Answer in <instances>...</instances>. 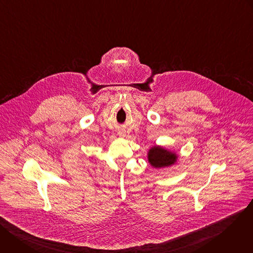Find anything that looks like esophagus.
<instances>
[{"label": "esophagus", "instance_id": "obj_1", "mask_svg": "<svg viewBox=\"0 0 253 253\" xmlns=\"http://www.w3.org/2000/svg\"><path fill=\"white\" fill-rule=\"evenodd\" d=\"M119 135L120 136H124V132H119Z\"/></svg>", "mask_w": 253, "mask_h": 253}]
</instances>
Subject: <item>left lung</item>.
Returning <instances> with one entry per match:
<instances>
[{
    "label": "left lung",
    "instance_id": "obj_1",
    "mask_svg": "<svg viewBox=\"0 0 253 253\" xmlns=\"http://www.w3.org/2000/svg\"><path fill=\"white\" fill-rule=\"evenodd\" d=\"M177 156L161 147H153L148 153V160L150 164L156 168L165 167L173 164Z\"/></svg>",
    "mask_w": 253,
    "mask_h": 253
}]
</instances>
